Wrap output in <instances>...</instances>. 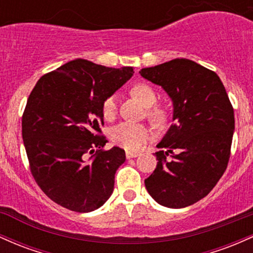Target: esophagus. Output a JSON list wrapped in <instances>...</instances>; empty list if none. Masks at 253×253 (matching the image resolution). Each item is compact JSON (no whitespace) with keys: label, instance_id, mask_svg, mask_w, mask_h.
Returning a JSON list of instances; mask_svg holds the SVG:
<instances>
[{"label":"esophagus","instance_id":"esophagus-1","mask_svg":"<svg viewBox=\"0 0 253 253\" xmlns=\"http://www.w3.org/2000/svg\"><path fill=\"white\" fill-rule=\"evenodd\" d=\"M126 159H132V158H136L138 157V153L136 152H126Z\"/></svg>","mask_w":253,"mask_h":253}]
</instances>
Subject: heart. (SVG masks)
I'll return each instance as SVG.
<instances>
[{"label":"heart","mask_w":253,"mask_h":253,"mask_svg":"<svg viewBox=\"0 0 253 253\" xmlns=\"http://www.w3.org/2000/svg\"><path fill=\"white\" fill-rule=\"evenodd\" d=\"M130 93L147 107V117L150 119L153 124L160 126L166 123L167 118H169V112L165 107L154 105L157 103L158 95L148 84L137 82V84H132L131 88H130ZM117 95H107L101 103L103 117L106 121H113L117 115ZM150 134H152L150 127L146 124L123 122V123L113 126L110 130L109 136L110 140L116 146L129 150V152H136V150L141 149L142 146L149 140Z\"/></svg>","instance_id":"obj_1"}]
</instances>
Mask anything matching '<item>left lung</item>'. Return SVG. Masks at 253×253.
<instances>
[{"label": "left lung", "instance_id": "1", "mask_svg": "<svg viewBox=\"0 0 253 253\" xmlns=\"http://www.w3.org/2000/svg\"><path fill=\"white\" fill-rule=\"evenodd\" d=\"M141 76L166 90L173 121L155 153L158 165L144 180L159 204L184 208L206 197L231 157L234 110L225 86L211 69L175 58L141 69Z\"/></svg>", "mask_w": 253, "mask_h": 253}]
</instances>
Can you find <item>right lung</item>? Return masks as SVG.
Here are the masks:
<instances>
[{
	"mask_svg": "<svg viewBox=\"0 0 253 253\" xmlns=\"http://www.w3.org/2000/svg\"><path fill=\"white\" fill-rule=\"evenodd\" d=\"M134 74L75 59L42 75L27 99L22 138L36 183L63 208L95 211L109 200L126 161L119 147L106 150L101 103Z\"/></svg>",
	"mask_w": 253,
	"mask_h": 253,
	"instance_id": "right-lung-1",
	"label": "right lung"
}]
</instances>
